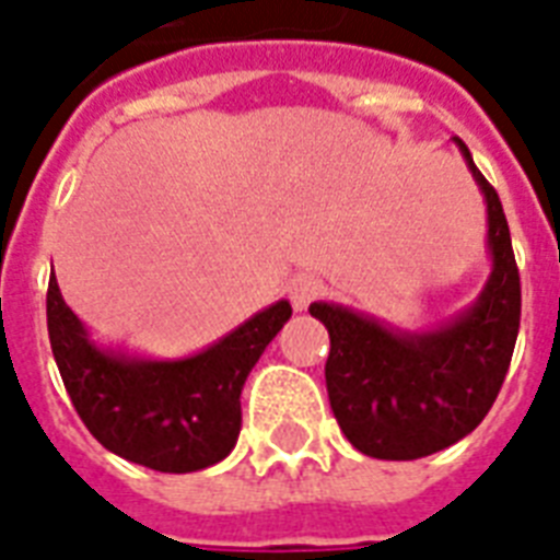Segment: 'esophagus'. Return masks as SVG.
Instances as JSON below:
<instances>
[{"mask_svg": "<svg viewBox=\"0 0 560 560\" xmlns=\"http://www.w3.org/2000/svg\"><path fill=\"white\" fill-rule=\"evenodd\" d=\"M319 295V281L313 279L311 272H295L288 281V299L293 311H307V304Z\"/></svg>", "mask_w": 560, "mask_h": 560, "instance_id": "esophagus-1", "label": "esophagus"}]
</instances>
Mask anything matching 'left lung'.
<instances>
[{
  "label": "left lung",
  "instance_id": "left-lung-1",
  "mask_svg": "<svg viewBox=\"0 0 560 560\" xmlns=\"http://www.w3.org/2000/svg\"><path fill=\"white\" fill-rule=\"evenodd\" d=\"M454 143L486 201L492 272L477 302L434 330H399L345 304H311L330 334L325 383L336 422L353 448L376 460H417L471 434L515 351L521 276L506 215L466 143Z\"/></svg>",
  "mask_w": 560,
  "mask_h": 560
}]
</instances>
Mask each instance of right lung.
<instances>
[{"label": "right lung", "mask_w": 560, "mask_h": 560, "mask_svg": "<svg viewBox=\"0 0 560 560\" xmlns=\"http://www.w3.org/2000/svg\"><path fill=\"white\" fill-rule=\"evenodd\" d=\"M290 313L281 299L192 357L147 359L100 348L54 272L48 281L51 351L85 429L122 460L170 475L201 471L233 452L241 388Z\"/></svg>", "instance_id": "add662e5"}]
</instances>
